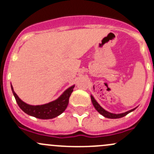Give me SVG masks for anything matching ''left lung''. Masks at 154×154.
<instances>
[{
  "instance_id": "left-lung-1",
  "label": "left lung",
  "mask_w": 154,
  "mask_h": 154,
  "mask_svg": "<svg viewBox=\"0 0 154 154\" xmlns=\"http://www.w3.org/2000/svg\"><path fill=\"white\" fill-rule=\"evenodd\" d=\"M91 102H92L93 105H94V108L96 109V110H97L100 114H101L102 116H103L106 118H108V119H119V118H122L124 117V116H127L128 113L131 112L132 111H133V110L136 109V108L130 110V111L126 112L125 113H122V114H113V113L109 112H107L105 109H103L102 108L98 103H97V102L94 100V98L92 97V96H91Z\"/></svg>"
}]
</instances>
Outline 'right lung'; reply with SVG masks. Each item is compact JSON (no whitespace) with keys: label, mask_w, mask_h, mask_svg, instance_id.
<instances>
[{"label":"right lung","mask_w":154,"mask_h":154,"mask_svg":"<svg viewBox=\"0 0 154 154\" xmlns=\"http://www.w3.org/2000/svg\"><path fill=\"white\" fill-rule=\"evenodd\" d=\"M74 87V86L68 88L57 100L51 102L47 104L40 105V106H31L23 102L15 94L13 88L11 86L12 93L18 106L29 116L40 119H54L62 114L67 108L68 102H69V97L72 93Z\"/></svg>","instance_id":"right-lung-1"}]
</instances>
